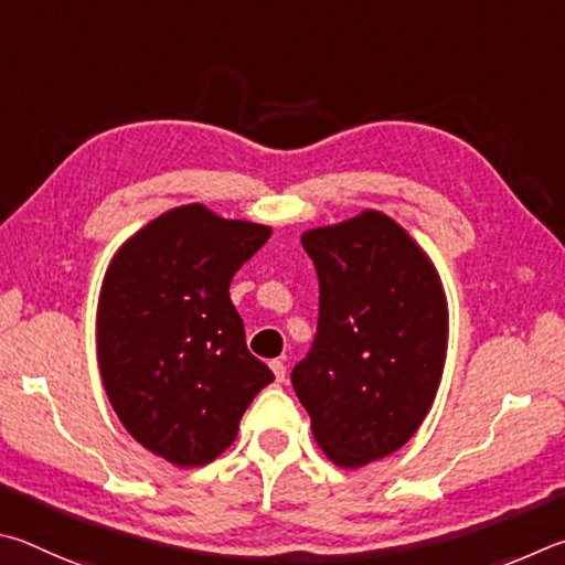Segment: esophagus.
I'll use <instances>...</instances> for the list:
<instances>
[{"label": "esophagus", "mask_w": 565, "mask_h": 565, "mask_svg": "<svg viewBox=\"0 0 565 565\" xmlns=\"http://www.w3.org/2000/svg\"><path fill=\"white\" fill-rule=\"evenodd\" d=\"M270 370H273L277 382H285V374H288V370H285L282 360H273V362H270Z\"/></svg>", "instance_id": "1"}]
</instances>
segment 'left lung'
Listing matches in <instances>:
<instances>
[{
  "label": "left lung",
  "instance_id": "obj_1",
  "mask_svg": "<svg viewBox=\"0 0 565 565\" xmlns=\"http://www.w3.org/2000/svg\"><path fill=\"white\" fill-rule=\"evenodd\" d=\"M320 282L318 332L292 367L312 434L340 467H364L412 439L447 354L439 275L387 215L367 211L302 235Z\"/></svg>",
  "mask_w": 565,
  "mask_h": 565
}]
</instances>
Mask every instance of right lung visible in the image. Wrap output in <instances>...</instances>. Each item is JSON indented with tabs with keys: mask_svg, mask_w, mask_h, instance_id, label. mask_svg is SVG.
<instances>
[{
	"mask_svg": "<svg viewBox=\"0 0 565 565\" xmlns=\"http://www.w3.org/2000/svg\"><path fill=\"white\" fill-rule=\"evenodd\" d=\"M270 227L203 205L168 211L108 267L98 300V367L124 427L178 467L231 447L253 397L275 380L247 352L231 280Z\"/></svg>",
	"mask_w": 565,
	"mask_h": 565,
	"instance_id": "1",
	"label": "right lung"
}]
</instances>
